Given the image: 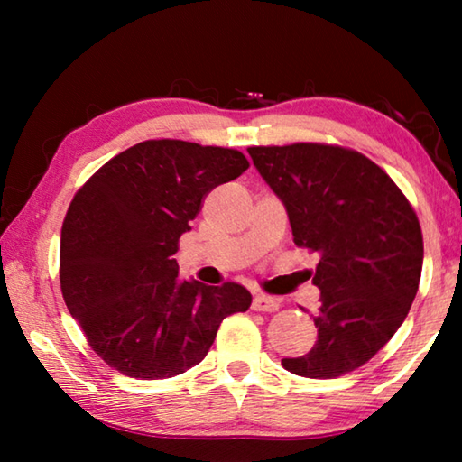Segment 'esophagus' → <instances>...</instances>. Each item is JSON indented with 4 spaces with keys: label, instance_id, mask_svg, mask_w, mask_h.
Instances as JSON below:
<instances>
[{
    "label": "esophagus",
    "instance_id": "obj_1",
    "mask_svg": "<svg viewBox=\"0 0 462 462\" xmlns=\"http://www.w3.org/2000/svg\"><path fill=\"white\" fill-rule=\"evenodd\" d=\"M281 301L275 300V297H269V295H254L253 300V310L254 311H275L279 310Z\"/></svg>",
    "mask_w": 462,
    "mask_h": 462
}]
</instances>
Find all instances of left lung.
<instances>
[{"mask_svg":"<svg viewBox=\"0 0 462 462\" xmlns=\"http://www.w3.org/2000/svg\"><path fill=\"white\" fill-rule=\"evenodd\" d=\"M248 154L283 201L295 245L319 254L318 340L281 365L308 379L358 369L391 340L418 293L424 240L411 203L353 148L295 143Z\"/></svg>","mask_w":462,"mask_h":462,"instance_id":"left-lung-1","label":"left lung"}]
</instances>
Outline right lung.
Returning <instances> with one entry per match:
<instances>
[{
  "instance_id": "1",
  "label": "right lung",
  "mask_w": 462,
  "mask_h": 462,
  "mask_svg": "<svg viewBox=\"0 0 462 462\" xmlns=\"http://www.w3.org/2000/svg\"><path fill=\"white\" fill-rule=\"evenodd\" d=\"M234 148L144 140L96 171L60 230V291L89 346L134 379H169L203 361L248 289L181 281L173 254L206 195L248 169Z\"/></svg>"
}]
</instances>
